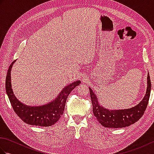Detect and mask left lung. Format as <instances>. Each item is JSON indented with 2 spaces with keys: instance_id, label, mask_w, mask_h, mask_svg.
Returning a JSON list of instances; mask_svg holds the SVG:
<instances>
[{
  "instance_id": "8db88e82",
  "label": "left lung",
  "mask_w": 154,
  "mask_h": 154,
  "mask_svg": "<svg viewBox=\"0 0 154 154\" xmlns=\"http://www.w3.org/2000/svg\"><path fill=\"white\" fill-rule=\"evenodd\" d=\"M147 80V90L143 99L136 106L128 109L109 110L104 108L99 104L95 93L89 87L93 112L98 121L103 126L112 128L129 126L137 122L143 116L148 104L152 86L149 73Z\"/></svg>"
}]
</instances>
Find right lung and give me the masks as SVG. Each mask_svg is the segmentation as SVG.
<instances>
[{
	"mask_svg": "<svg viewBox=\"0 0 154 154\" xmlns=\"http://www.w3.org/2000/svg\"><path fill=\"white\" fill-rule=\"evenodd\" d=\"M14 61L10 65L6 77V92L13 110L25 123L32 126H50L56 123L65 110L67 98L73 89L81 83L80 81L64 87L58 96L50 103L38 106H30L19 101L14 95L11 85V69Z\"/></svg>",
	"mask_w": 154,
	"mask_h": 154,
	"instance_id": "add662e5",
	"label": "right lung"
}]
</instances>
